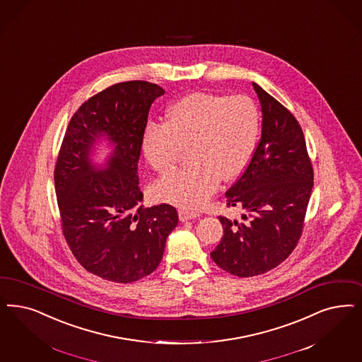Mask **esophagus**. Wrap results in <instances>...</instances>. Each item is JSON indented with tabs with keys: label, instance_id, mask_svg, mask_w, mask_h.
<instances>
[{
	"label": "esophagus",
	"instance_id": "esophagus-1",
	"mask_svg": "<svg viewBox=\"0 0 362 362\" xmlns=\"http://www.w3.org/2000/svg\"><path fill=\"white\" fill-rule=\"evenodd\" d=\"M198 216H200V214L198 211L187 210V209H180V210H179V219H180L182 222H186V221L198 218Z\"/></svg>",
	"mask_w": 362,
	"mask_h": 362
}]
</instances>
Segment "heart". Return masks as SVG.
<instances>
[{"instance_id": "heart-1", "label": "heart", "mask_w": 362, "mask_h": 362, "mask_svg": "<svg viewBox=\"0 0 362 362\" xmlns=\"http://www.w3.org/2000/svg\"><path fill=\"white\" fill-rule=\"evenodd\" d=\"M259 111L243 96L204 92L173 103L163 125L151 123L143 136V152L153 171L168 174L188 148L191 165L159 180L158 199L182 207L202 206L222 179L234 180L247 167L259 135Z\"/></svg>"}]
</instances>
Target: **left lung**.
Wrapping results in <instances>:
<instances>
[{"mask_svg":"<svg viewBox=\"0 0 362 362\" xmlns=\"http://www.w3.org/2000/svg\"><path fill=\"white\" fill-rule=\"evenodd\" d=\"M262 135L249 165L226 191L227 206L243 221L219 216L223 238L211 252L221 269L237 276L263 274L297 246L313 189V167L303 132L290 111L258 84Z\"/></svg>","mask_w":362,"mask_h":362,"instance_id":"8db88e82","label":"left lung"}]
</instances>
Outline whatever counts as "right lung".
Wrapping results in <instances>:
<instances>
[{
  "label": "right lung",
  "mask_w": 362,
  "mask_h": 362,
  "mask_svg": "<svg viewBox=\"0 0 362 362\" xmlns=\"http://www.w3.org/2000/svg\"><path fill=\"white\" fill-rule=\"evenodd\" d=\"M164 89L125 81L87 100L72 116L54 168L64 237L78 263L103 279L131 284L162 261L177 226L175 207L144 209L137 163L151 104ZM104 142V163L94 156Z\"/></svg>",
  "instance_id": "add662e5"
}]
</instances>
